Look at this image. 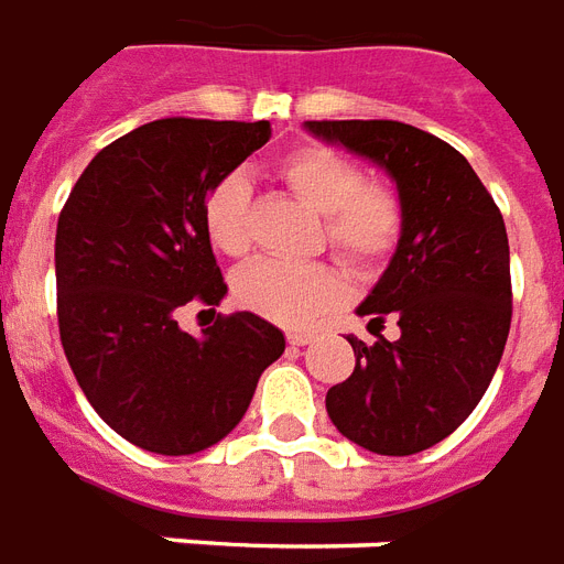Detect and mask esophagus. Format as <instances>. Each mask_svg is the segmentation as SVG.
<instances>
[{
    "label": "esophagus",
    "mask_w": 564,
    "mask_h": 564,
    "mask_svg": "<svg viewBox=\"0 0 564 564\" xmlns=\"http://www.w3.org/2000/svg\"><path fill=\"white\" fill-rule=\"evenodd\" d=\"M315 339V333L310 330H291L288 333V345H310Z\"/></svg>",
    "instance_id": "esophagus-1"
}]
</instances>
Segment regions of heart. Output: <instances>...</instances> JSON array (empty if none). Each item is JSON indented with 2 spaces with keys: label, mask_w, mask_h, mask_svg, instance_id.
Here are the masks:
<instances>
[{
  "label": "heart",
  "mask_w": 564,
  "mask_h": 564,
  "mask_svg": "<svg viewBox=\"0 0 564 564\" xmlns=\"http://www.w3.org/2000/svg\"><path fill=\"white\" fill-rule=\"evenodd\" d=\"M276 176L294 195L322 213L318 242H327L355 270H378L400 249L405 204L388 183L364 180V171L343 152L322 143H300L279 155ZM204 231L213 249L228 258L249 254V186L225 176L204 200ZM234 300L270 322L300 327L345 297V273L330 261H254L234 276Z\"/></svg>",
  "instance_id": "heart-1"
}]
</instances>
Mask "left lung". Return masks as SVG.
<instances>
[{
  "mask_svg": "<svg viewBox=\"0 0 564 564\" xmlns=\"http://www.w3.org/2000/svg\"><path fill=\"white\" fill-rule=\"evenodd\" d=\"M312 134L397 180L405 231L357 312L400 318V339L348 336L355 372L327 390L336 430L372 454L409 456L454 433L490 388L511 330V252L492 195L463 152L393 119H312Z\"/></svg>",
  "mask_w": 564,
  "mask_h": 564,
  "instance_id": "left-lung-1",
  "label": "left lung"
}]
</instances>
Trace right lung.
<instances>
[{"label":"right lung","instance_id":"right-lung-1","mask_svg":"<svg viewBox=\"0 0 564 564\" xmlns=\"http://www.w3.org/2000/svg\"><path fill=\"white\" fill-rule=\"evenodd\" d=\"M270 141V122L167 117L122 134L74 183L56 225V315L77 384L131 445H216L252 402L285 336L252 312L200 336L176 312H216L225 279L204 231L209 188Z\"/></svg>","mask_w":564,"mask_h":564}]
</instances>
